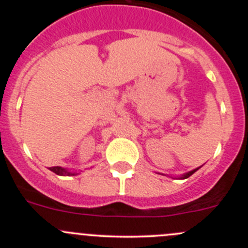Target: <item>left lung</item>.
Instances as JSON below:
<instances>
[{
  "mask_svg": "<svg viewBox=\"0 0 248 248\" xmlns=\"http://www.w3.org/2000/svg\"><path fill=\"white\" fill-rule=\"evenodd\" d=\"M199 168H197V169H194V170H192V171H189V172H187V174H185V175H182V177L181 179H187V177H189L191 176L192 174H194V172H196L197 170H198Z\"/></svg>",
  "mask_w": 248,
  "mask_h": 248,
  "instance_id": "8db88e82",
  "label": "left lung"
}]
</instances>
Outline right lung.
Instances as JSON below:
<instances>
[{"label":"right lung","instance_id":"add662e5","mask_svg":"<svg viewBox=\"0 0 248 248\" xmlns=\"http://www.w3.org/2000/svg\"><path fill=\"white\" fill-rule=\"evenodd\" d=\"M49 169L51 171H54L55 174H57V175H76V174H73V172H71V171H67L66 169L61 168V167H50Z\"/></svg>","mask_w":248,"mask_h":248}]
</instances>
